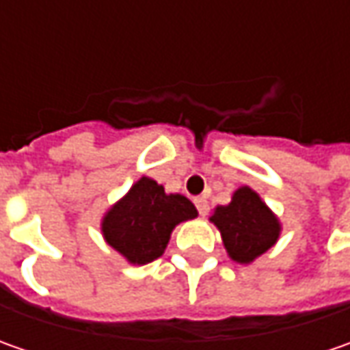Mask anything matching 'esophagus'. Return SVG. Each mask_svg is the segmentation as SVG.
I'll return each mask as SVG.
<instances>
[{
    "label": "esophagus",
    "instance_id": "esophagus-1",
    "mask_svg": "<svg viewBox=\"0 0 350 350\" xmlns=\"http://www.w3.org/2000/svg\"><path fill=\"white\" fill-rule=\"evenodd\" d=\"M195 206H196V210H198V214H200V216H206V214H208V200H206L204 196H196Z\"/></svg>",
    "mask_w": 350,
    "mask_h": 350
}]
</instances>
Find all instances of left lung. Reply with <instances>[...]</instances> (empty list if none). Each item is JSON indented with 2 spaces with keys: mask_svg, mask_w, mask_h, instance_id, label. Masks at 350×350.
<instances>
[{
  "mask_svg": "<svg viewBox=\"0 0 350 350\" xmlns=\"http://www.w3.org/2000/svg\"><path fill=\"white\" fill-rule=\"evenodd\" d=\"M222 234L224 245L237 262H251L278 239L280 224L259 195L249 187L235 191L228 206H218L210 218Z\"/></svg>",
  "mask_w": 350,
  "mask_h": 350,
  "instance_id": "1",
  "label": "left lung"
}]
</instances>
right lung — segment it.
I'll use <instances>...</instances> for the list:
<instances>
[{
  "mask_svg": "<svg viewBox=\"0 0 350 350\" xmlns=\"http://www.w3.org/2000/svg\"><path fill=\"white\" fill-rule=\"evenodd\" d=\"M195 204L183 195H165L154 179L142 177L103 218V235L111 247L134 265L157 259L179 222L193 220Z\"/></svg>",
  "mask_w": 350,
  "mask_h": 350,
  "instance_id": "obj_1",
  "label": "right lung"
}]
</instances>
